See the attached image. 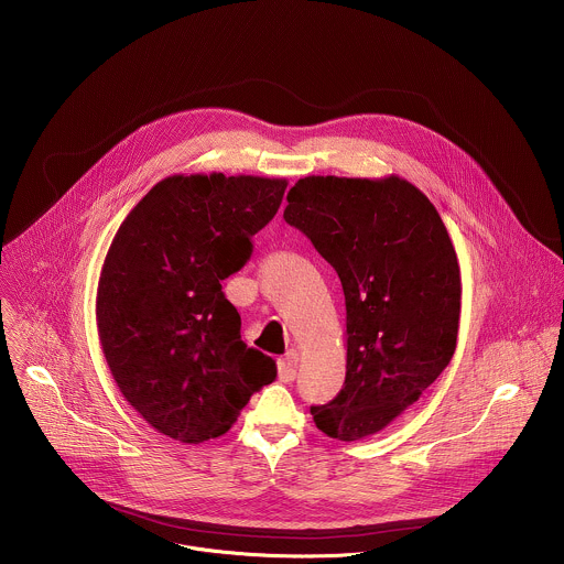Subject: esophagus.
<instances>
[{"mask_svg":"<svg viewBox=\"0 0 564 564\" xmlns=\"http://www.w3.org/2000/svg\"><path fill=\"white\" fill-rule=\"evenodd\" d=\"M297 376V356L295 351H289L284 358L278 360V378L282 382H293Z\"/></svg>","mask_w":564,"mask_h":564,"instance_id":"esophagus-1","label":"esophagus"}]
</instances>
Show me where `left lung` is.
Returning a JSON list of instances; mask_svg holds the SVG:
<instances>
[{
  "label": "left lung",
  "mask_w": 564,
  "mask_h": 564,
  "mask_svg": "<svg viewBox=\"0 0 564 564\" xmlns=\"http://www.w3.org/2000/svg\"><path fill=\"white\" fill-rule=\"evenodd\" d=\"M286 202V224L334 267L347 311L345 384L311 412L329 438L362 441L449 365L463 297L458 256L434 204L400 175H308Z\"/></svg>",
  "instance_id": "obj_1"
}]
</instances>
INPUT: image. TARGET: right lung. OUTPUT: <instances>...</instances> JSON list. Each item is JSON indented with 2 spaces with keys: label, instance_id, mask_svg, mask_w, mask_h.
<instances>
[{
  "label": "right lung",
  "instance_id": "obj_1",
  "mask_svg": "<svg viewBox=\"0 0 564 564\" xmlns=\"http://www.w3.org/2000/svg\"><path fill=\"white\" fill-rule=\"evenodd\" d=\"M286 177L175 173L123 219L101 264L95 319L126 402L156 432L197 445L226 434L275 362L241 340L221 280L247 262Z\"/></svg>",
  "mask_w": 564,
  "mask_h": 564
}]
</instances>
